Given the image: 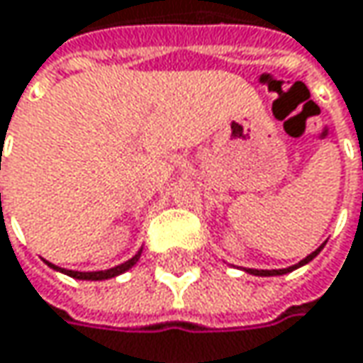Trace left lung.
Here are the masks:
<instances>
[{"label": "left lung", "instance_id": "1", "mask_svg": "<svg viewBox=\"0 0 363 363\" xmlns=\"http://www.w3.org/2000/svg\"><path fill=\"white\" fill-rule=\"evenodd\" d=\"M324 245H326V241H324L320 247L315 249V251H312L310 255H306L301 262H297V264H293V266H289V268H280V270H255V268H245V272H247V274H253V277H282V274H289V272H293V270H297V268H301V266L310 264L313 257L324 249Z\"/></svg>", "mask_w": 363, "mask_h": 363}]
</instances>
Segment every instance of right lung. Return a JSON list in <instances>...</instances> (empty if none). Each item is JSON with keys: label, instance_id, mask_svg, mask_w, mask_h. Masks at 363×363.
<instances>
[{"label": "right lung", "instance_id": "obj_1", "mask_svg": "<svg viewBox=\"0 0 363 363\" xmlns=\"http://www.w3.org/2000/svg\"><path fill=\"white\" fill-rule=\"evenodd\" d=\"M1 197V195H0ZM141 253H143V247L139 249L130 259H126L124 264H118L114 268H110V270H97V272H79V270H66V268H60V266H55V264H51L48 259H43L50 268H53L55 272H62V274H66V277H72V279L77 280H108V279H116V277H120V274H124V272H128L137 262H139V257H141Z\"/></svg>", "mask_w": 363, "mask_h": 363}]
</instances>
